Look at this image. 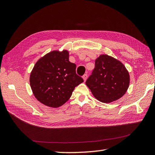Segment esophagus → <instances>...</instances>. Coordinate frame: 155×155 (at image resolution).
I'll return each mask as SVG.
<instances>
[{
	"label": "esophagus",
	"mask_w": 155,
	"mask_h": 155,
	"mask_svg": "<svg viewBox=\"0 0 155 155\" xmlns=\"http://www.w3.org/2000/svg\"><path fill=\"white\" fill-rule=\"evenodd\" d=\"M87 77H88V75H87V74H85L83 75L82 78H83V80H84V82L86 81Z\"/></svg>",
	"instance_id": "34e87169"
}]
</instances>
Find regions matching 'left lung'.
<instances>
[{"label":"left lung","mask_w":155,"mask_h":155,"mask_svg":"<svg viewBox=\"0 0 155 155\" xmlns=\"http://www.w3.org/2000/svg\"><path fill=\"white\" fill-rule=\"evenodd\" d=\"M130 81L128 71L121 61L101 54L95 61L92 74L86 84L98 101L108 104L124 96Z\"/></svg>","instance_id":"8db88e82"}]
</instances>
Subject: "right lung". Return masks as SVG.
Returning a JSON list of instances; mask_svg holds the SVG:
<instances>
[{
  "label": "right lung",
  "instance_id": "1",
  "mask_svg": "<svg viewBox=\"0 0 155 155\" xmlns=\"http://www.w3.org/2000/svg\"><path fill=\"white\" fill-rule=\"evenodd\" d=\"M67 50L51 51L35 63L29 82L37 100L57 108L69 100L74 88L84 82L76 73V65L69 61Z\"/></svg>",
  "mask_w": 155,
  "mask_h": 155
}]
</instances>
